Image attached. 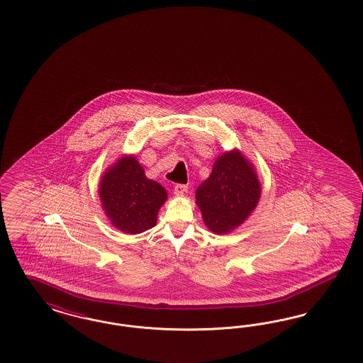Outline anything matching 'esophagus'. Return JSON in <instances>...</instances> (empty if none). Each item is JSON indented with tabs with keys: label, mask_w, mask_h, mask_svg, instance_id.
<instances>
[{
	"label": "esophagus",
	"mask_w": 363,
	"mask_h": 363,
	"mask_svg": "<svg viewBox=\"0 0 363 363\" xmlns=\"http://www.w3.org/2000/svg\"><path fill=\"white\" fill-rule=\"evenodd\" d=\"M184 192H187V186H184V184H176L175 188H174V194H175V195L180 196V195H183Z\"/></svg>",
	"instance_id": "esophagus-1"
}]
</instances>
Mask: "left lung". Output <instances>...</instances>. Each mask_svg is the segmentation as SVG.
I'll list each match as a JSON object with an SVG mask.
<instances>
[{
    "label": "left lung",
    "mask_w": 363,
    "mask_h": 363,
    "mask_svg": "<svg viewBox=\"0 0 363 363\" xmlns=\"http://www.w3.org/2000/svg\"><path fill=\"white\" fill-rule=\"evenodd\" d=\"M261 191L255 164L240 149H233L216 157L195 199L204 225L215 234H228L255 211Z\"/></svg>",
    "instance_id": "1"
}]
</instances>
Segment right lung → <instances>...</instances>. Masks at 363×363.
<instances>
[{"label": "right lung", "mask_w": 363, "mask_h": 363, "mask_svg": "<svg viewBox=\"0 0 363 363\" xmlns=\"http://www.w3.org/2000/svg\"><path fill=\"white\" fill-rule=\"evenodd\" d=\"M110 223L126 234H140L156 226L168 194L148 179L133 155H123L104 172L98 188Z\"/></svg>", "instance_id": "right-lung-1"}]
</instances>
